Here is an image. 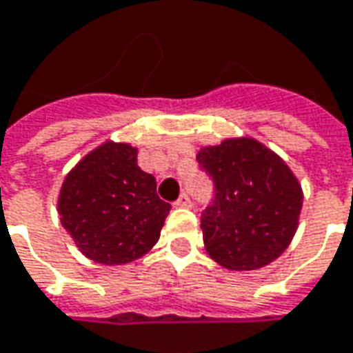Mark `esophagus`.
I'll use <instances>...</instances> for the list:
<instances>
[{"label": "esophagus", "mask_w": 353, "mask_h": 353, "mask_svg": "<svg viewBox=\"0 0 353 353\" xmlns=\"http://www.w3.org/2000/svg\"><path fill=\"white\" fill-rule=\"evenodd\" d=\"M174 205H176V207H179V208H189V207H191V199H189V195H187V193H183V195L179 196L176 203H174Z\"/></svg>", "instance_id": "esophagus-1"}]
</instances>
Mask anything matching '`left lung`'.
Here are the masks:
<instances>
[{
	"mask_svg": "<svg viewBox=\"0 0 353 353\" xmlns=\"http://www.w3.org/2000/svg\"><path fill=\"white\" fill-rule=\"evenodd\" d=\"M196 162L214 185L201 214L208 255L230 270H255L280 257L296 234L303 203L286 162L255 139L205 146Z\"/></svg>",
	"mask_w": 353,
	"mask_h": 353,
	"instance_id": "8db88e82",
	"label": "left lung"
}]
</instances>
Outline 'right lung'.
Returning a JSON list of instances; mask_svg holds the SVG:
<instances>
[{
    "label": "right lung",
    "instance_id": "right-lung-1",
    "mask_svg": "<svg viewBox=\"0 0 353 353\" xmlns=\"http://www.w3.org/2000/svg\"><path fill=\"white\" fill-rule=\"evenodd\" d=\"M170 203L137 166V148L104 143L88 152L59 191L57 212L83 255L102 265L143 257L160 237Z\"/></svg>",
    "mask_w": 353,
    "mask_h": 353
}]
</instances>
